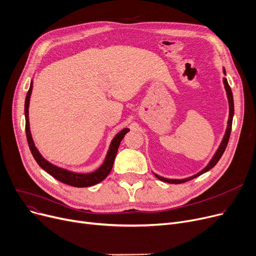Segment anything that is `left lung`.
<instances>
[{
	"mask_svg": "<svg viewBox=\"0 0 256 256\" xmlns=\"http://www.w3.org/2000/svg\"><path fill=\"white\" fill-rule=\"evenodd\" d=\"M223 72L224 75L226 76V70H225V68H223ZM223 83H224V88H225V90H226V94H227V99H228V105H229V116H228V120H227V127H226V130H225V133H224V136L222 138V142L220 144V146H218V148L216 149V153L214 154V156L212 157V160H210V162L208 164V166H206L204 168H202L200 172H198L197 174H194L192 176H190V177H186V178H184V179H171V178H166V177H162V176H160L157 175L155 173H153L155 175L156 178H158L160 180L164 181V182H168V184H182V182H186L188 180H192L194 178H196L204 173H206L208 171H210V168H212L216 162L220 160V158L222 157L226 147H227V144H228V140H229V136H230V132H231V126H232V118H234V96H232V92H231V88L229 86L228 84V81L227 79L224 77L223 78Z\"/></svg>",
	"mask_w": 256,
	"mask_h": 256,
	"instance_id": "1",
	"label": "left lung"
}]
</instances>
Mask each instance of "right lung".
I'll list each match as a JSON object with an SVG mask.
<instances>
[{
	"mask_svg": "<svg viewBox=\"0 0 256 256\" xmlns=\"http://www.w3.org/2000/svg\"><path fill=\"white\" fill-rule=\"evenodd\" d=\"M32 88H33V80H31V82H30V88H29V90L26 96V100H25V118H26L27 140L29 144V148L31 150V153L34 157V160H36V162H38V166L42 168H44L46 173L53 176L55 179L64 182V184H66L75 186V188L92 186L99 184V182H101L102 180H104L112 171L120 140L124 138L125 134L128 131H130V129L124 128V129H122L118 133H116V136L112 138V140L110 142V146H109L103 164L98 168L94 170V171L90 172V173H79V172L70 171V170L64 168H60V166L46 160V158L40 154L38 149L36 148L34 140L32 138L31 130H30V123H29V104H30V96L32 94Z\"/></svg>",
	"mask_w": 256,
	"mask_h": 256,
	"instance_id": "1",
	"label": "right lung"
}]
</instances>
